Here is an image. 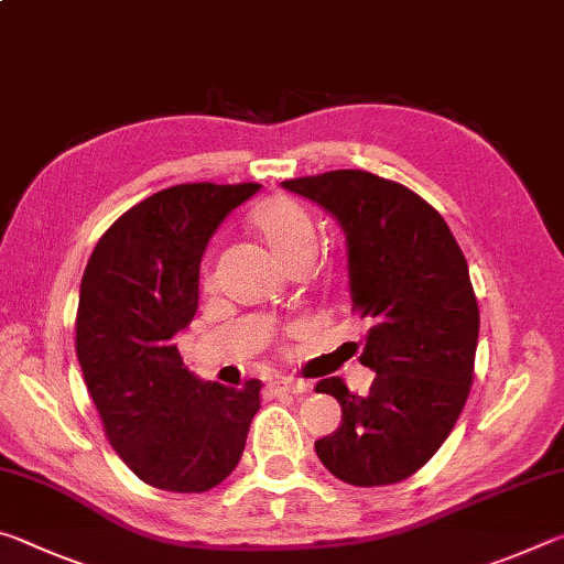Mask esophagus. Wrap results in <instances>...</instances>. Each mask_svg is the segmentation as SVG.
Returning a JSON list of instances; mask_svg holds the SVG:
<instances>
[{
    "label": "esophagus",
    "instance_id": "obj_1",
    "mask_svg": "<svg viewBox=\"0 0 564 564\" xmlns=\"http://www.w3.org/2000/svg\"><path fill=\"white\" fill-rule=\"evenodd\" d=\"M273 386L279 390H285V393H308L311 390L308 380H301V378H279Z\"/></svg>",
    "mask_w": 564,
    "mask_h": 564
}]
</instances>
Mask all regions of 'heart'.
I'll list each match as a JSON object with an SVG mask.
<instances>
[{
  "mask_svg": "<svg viewBox=\"0 0 564 564\" xmlns=\"http://www.w3.org/2000/svg\"><path fill=\"white\" fill-rule=\"evenodd\" d=\"M251 224L275 259L291 265L313 256L318 246V224L308 208L289 196H271L253 208Z\"/></svg>",
  "mask_w": 564,
  "mask_h": 564,
  "instance_id": "1",
  "label": "heart"
}]
</instances>
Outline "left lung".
Returning <instances> with one entry per match:
<instances>
[{
    "instance_id": "1",
    "label": "left lung",
    "mask_w": 564,
    "mask_h": 564,
    "mask_svg": "<svg viewBox=\"0 0 564 564\" xmlns=\"http://www.w3.org/2000/svg\"><path fill=\"white\" fill-rule=\"evenodd\" d=\"M338 218L348 241L352 313L370 323L360 362L368 395L343 378L316 393L340 403L336 433L316 441L321 463L348 485L376 488L417 473L470 395L480 311L467 261L445 218L415 191L360 169L281 184Z\"/></svg>"
}]
</instances>
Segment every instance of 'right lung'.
<instances>
[{
    "label": "right lung",
    "instance_id": "obj_1",
    "mask_svg": "<svg viewBox=\"0 0 564 564\" xmlns=\"http://www.w3.org/2000/svg\"><path fill=\"white\" fill-rule=\"evenodd\" d=\"M261 184H178L131 206L94 246L76 358L104 433L151 488L206 492L234 473L261 408L243 388L188 373L174 343L198 308V265L218 224Z\"/></svg>",
    "mask_w": 564,
    "mask_h": 564
}]
</instances>
